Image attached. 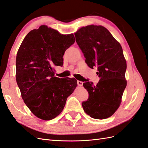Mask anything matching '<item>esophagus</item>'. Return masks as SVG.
Segmentation results:
<instances>
[{"label": "esophagus", "instance_id": "34e87169", "mask_svg": "<svg viewBox=\"0 0 148 148\" xmlns=\"http://www.w3.org/2000/svg\"><path fill=\"white\" fill-rule=\"evenodd\" d=\"M77 84H78V86H82V84H83V82H82V81H77Z\"/></svg>", "mask_w": 148, "mask_h": 148}]
</instances>
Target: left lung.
Wrapping results in <instances>:
<instances>
[{
	"instance_id": "obj_1",
	"label": "left lung",
	"mask_w": 148,
	"mask_h": 148,
	"mask_svg": "<svg viewBox=\"0 0 148 148\" xmlns=\"http://www.w3.org/2000/svg\"><path fill=\"white\" fill-rule=\"evenodd\" d=\"M75 40L88 66L97 67L100 78L96 86L83 83L89 98L82 103L84 112L92 118L104 119L111 116L121 103L127 85L126 61L122 47L108 30L101 25H90L74 34Z\"/></svg>"
}]
</instances>
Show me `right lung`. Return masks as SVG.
<instances>
[{"label":"right lung","mask_w":148,"mask_h":148,"mask_svg":"<svg viewBox=\"0 0 148 148\" xmlns=\"http://www.w3.org/2000/svg\"><path fill=\"white\" fill-rule=\"evenodd\" d=\"M75 42L73 34L63 35L41 25L30 31L16 57V81L22 99L38 118L51 120L65 106L77 86L75 78L54 76V66H63L64 52Z\"/></svg>","instance_id":"obj_1"}]
</instances>
